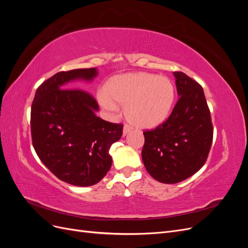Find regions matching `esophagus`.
Instances as JSON below:
<instances>
[{
	"label": "esophagus",
	"mask_w": 248,
	"mask_h": 248,
	"mask_svg": "<svg viewBox=\"0 0 248 248\" xmlns=\"http://www.w3.org/2000/svg\"><path fill=\"white\" fill-rule=\"evenodd\" d=\"M130 130H131V127H130L129 125H125V126H124V128H123V136L125 137L126 134L128 133Z\"/></svg>",
	"instance_id": "obj_1"
}]
</instances>
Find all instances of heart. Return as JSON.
Instances as JSON below:
<instances>
[{"label":"heart","instance_id":"1","mask_svg":"<svg viewBox=\"0 0 248 248\" xmlns=\"http://www.w3.org/2000/svg\"><path fill=\"white\" fill-rule=\"evenodd\" d=\"M100 96L102 106L117 109L125 107L128 122L140 129L160 125L169 117L175 101V86L167 77L151 73H130L109 78Z\"/></svg>","mask_w":248,"mask_h":248}]
</instances>
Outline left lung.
<instances>
[{
  "instance_id": "8db88e82",
  "label": "left lung",
  "mask_w": 248,
  "mask_h": 248,
  "mask_svg": "<svg viewBox=\"0 0 248 248\" xmlns=\"http://www.w3.org/2000/svg\"><path fill=\"white\" fill-rule=\"evenodd\" d=\"M179 99L166 122L144 132L141 158L157 181L174 184L205 164L213 140V126L202 86L175 71Z\"/></svg>"
}]
</instances>
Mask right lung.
I'll return each mask as SVG.
<instances>
[{"label":"right lung","mask_w":248,"mask_h":248,"mask_svg":"<svg viewBox=\"0 0 248 248\" xmlns=\"http://www.w3.org/2000/svg\"><path fill=\"white\" fill-rule=\"evenodd\" d=\"M96 68L56 73L38 87L31 108L35 151L52 174L76 186L98 183L111 167L110 146L123 125L104 121L94 97L80 89H66L69 81H91Z\"/></svg>","instance_id":"obj_1"}]
</instances>
